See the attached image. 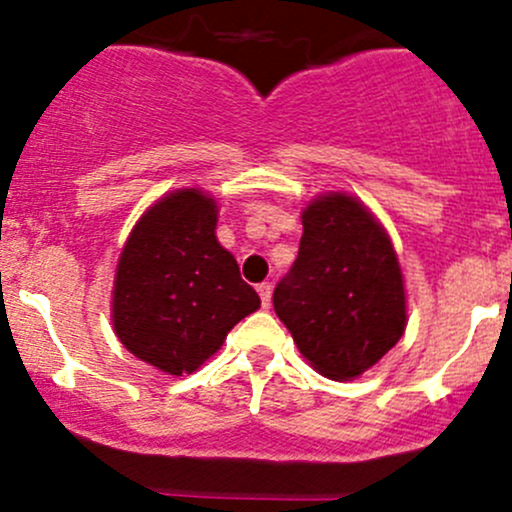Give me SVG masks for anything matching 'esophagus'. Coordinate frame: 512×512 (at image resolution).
<instances>
[{"label": "esophagus", "instance_id": "esophagus-1", "mask_svg": "<svg viewBox=\"0 0 512 512\" xmlns=\"http://www.w3.org/2000/svg\"><path fill=\"white\" fill-rule=\"evenodd\" d=\"M257 292H260L262 307L270 309V304H272V285H270V282H262V285H257Z\"/></svg>", "mask_w": 512, "mask_h": 512}]
</instances>
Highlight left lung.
<instances>
[{
  "label": "left lung",
  "instance_id": "left-lung-1",
  "mask_svg": "<svg viewBox=\"0 0 512 512\" xmlns=\"http://www.w3.org/2000/svg\"><path fill=\"white\" fill-rule=\"evenodd\" d=\"M292 270L275 287V312L312 369L352 381L396 347L406 289L389 232L349 193H324L302 210Z\"/></svg>",
  "mask_w": 512,
  "mask_h": 512
}]
</instances>
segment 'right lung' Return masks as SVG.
Returning <instances> with one entry per match:
<instances>
[{"mask_svg":"<svg viewBox=\"0 0 512 512\" xmlns=\"http://www.w3.org/2000/svg\"><path fill=\"white\" fill-rule=\"evenodd\" d=\"M215 227L213 195L173 190L138 218L118 257L113 332L133 356L170 376L198 371L260 307Z\"/></svg>","mask_w":512,"mask_h":512,"instance_id":"obj_1","label":"right lung"}]
</instances>
